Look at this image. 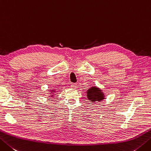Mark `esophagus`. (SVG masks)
I'll use <instances>...</instances> for the list:
<instances>
[{
	"instance_id": "1",
	"label": "esophagus",
	"mask_w": 151,
	"mask_h": 151,
	"mask_svg": "<svg viewBox=\"0 0 151 151\" xmlns=\"http://www.w3.org/2000/svg\"><path fill=\"white\" fill-rule=\"evenodd\" d=\"M71 87L73 88H76V87H77V84H76V83H72L71 84Z\"/></svg>"
}]
</instances>
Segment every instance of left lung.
I'll list each match as a JSON object with an SVG mask.
<instances>
[{
	"instance_id": "obj_1",
	"label": "left lung",
	"mask_w": 151,
	"mask_h": 151,
	"mask_svg": "<svg viewBox=\"0 0 151 151\" xmlns=\"http://www.w3.org/2000/svg\"><path fill=\"white\" fill-rule=\"evenodd\" d=\"M87 97L91 102L100 101L105 99L104 93H103L102 90L96 86H93L87 91Z\"/></svg>"
}]
</instances>
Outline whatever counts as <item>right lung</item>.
I'll use <instances>...</instances> for the list:
<instances>
[{"mask_svg": "<svg viewBox=\"0 0 151 151\" xmlns=\"http://www.w3.org/2000/svg\"><path fill=\"white\" fill-rule=\"evenodd\" d=\"M52 91H51V92H52V93H54V91H54V90H52ZM52 96H54V95H53V94H52V95H51V97H52Z\"/></svg>", "mask_w": 151, "mask_h": 151, "instance_id": "add662e5", "label": "right lung"}]
</instances>
